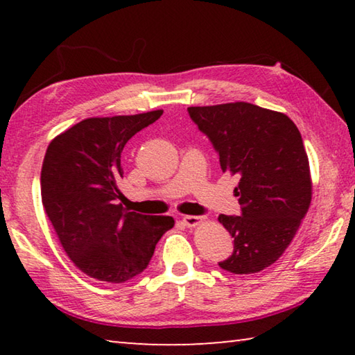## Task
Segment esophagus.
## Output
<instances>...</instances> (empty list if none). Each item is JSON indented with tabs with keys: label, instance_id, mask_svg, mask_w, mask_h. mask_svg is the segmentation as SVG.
<instances>
[{
	"label": "esophagus",
	"instance_id": "obj_1",
	"mask_svg": "<svg viewBox=\"0 0 355 355\" xmlns=\"http://www.w3.org/2000/svg\"><path fill=\"white\" fill-rule=\"evenodd\" d=\"M182 220L186 227H197L202 224L203 218H200V216H184V218H182Z\"/></svg>",
	"mask_w": 355,
	"mask_h": 355
}]
</instances>
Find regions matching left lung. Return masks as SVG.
Instances as JSON below:
<instances>
[{"label": "left lung", "instance_id": "left-lung-1", "mask_svg": "<svg viewBox=\"0 0 355 355\" xmlns=\"http://www.w3.org/2000/svg\"><path fill=\"white\" fill-rule=\"evenodd\" d=\"M188 111L218 150L222 172L239 178L241 216H219L235 249L219 266L260 272L284 255L310 208L313 183L302 137L286 114L245 101Z\"/></svg>", "mask_w": 355, "mask_h": 355}]
</instances>
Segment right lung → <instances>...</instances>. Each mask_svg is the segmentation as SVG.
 <instances>
[{
  "label": "right lung",
  "instance_id": "right-lung-1",
  "mask_svg": "<svg viewBox=\"0 0 355 355\" xmlns=\"http://www.w3.org/2000/svg\"><path fill=\"white\" fill-rule=\"evenodd\" d=\"M161 114L84 119L46 148L42 205L65 254L89 277L107 284L133 279L175 224L171 216L139 214L119 203L125 144Z\"/></svg>",
  "mask_w": 355,
  "mask_h": 355
}]
</instances>
